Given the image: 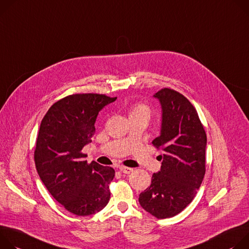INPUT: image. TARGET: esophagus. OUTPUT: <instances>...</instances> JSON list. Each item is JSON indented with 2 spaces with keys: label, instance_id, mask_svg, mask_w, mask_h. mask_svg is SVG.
<instances>
[{
  "label": "esophagus",
  "instance_id": "obj_1",
  "mask_svg": "<svg viewBox=\"0 0 249 249\" xmlns=\"http://www.w3.org/2000/svg\"><path fill=\"white\" fill-rule=\"evenodd\" d=\"M120 170H121V172H123L124 174H129V173H131V172L133 171L132 168L124 167V166H121V167H120Z\"/></svg>",
  "mask_w": 249,
  "mask_h": 249
}]
</instances>
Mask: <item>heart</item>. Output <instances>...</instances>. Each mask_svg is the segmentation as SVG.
<instances>
[{
  "mask_svg": "<svg viewBox=\"0 0 249 249\" xmlns=\"http://www.w3.org/2000/svg\"><path fill=\"white\" fill-rule=\"evenodd\" d=\"M133 115H142V116H145L147 118H149L150 116V109L147 106L143 105V104H139L132 107L131 112H130V116Z\"/></svg>",
  "mask_w": 249,
  "mask_h": 249,
  "instance_id": "heart-1",
  "label": "heart"
}]
</instances>
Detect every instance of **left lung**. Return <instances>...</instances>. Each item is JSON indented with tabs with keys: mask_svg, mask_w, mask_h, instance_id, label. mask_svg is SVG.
I'll use <instances>...</instances> for the list:
<instances>
[{
	"mask_svg": "<svg viewBox=\"0 0 249 249\" xmlns=\"http://www.w3.org/2000/svg\"><path fill=\"white\" fill-rule=\"evenodd\" d=\"M161 106V168L140 194L141 206L157 218L181 213L197 194L205 176L207 135L196 108L182 94L164 88L153 95Z\"/></svg>",
	"mask_w": 249,
	"mask_h": 249,
	"instance_id": "obj_1",
	"label": "left lung"
}]
</instances>
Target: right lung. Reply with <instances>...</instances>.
<instances>
[{
	"label": "right lung",
	"instance_id": "right-lung-1",
	"mask_svg": "<svg viewBox=\"0 0 249 249\" xmlns=\"http://www.w3.org/2000/svg\"><path fill=\"white\" fill-rule=\"evenodd\" d=\"M117 98L100 94H75L53 104L41 121L35 162L40 180L67 211L91 215L108 203L112 167L90 164L82 153L92 142L99 112Z\"/></svg>",
	"mask_w": 249,
	"mask_h": 249
}]
</instances>
